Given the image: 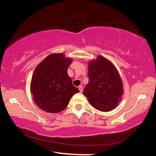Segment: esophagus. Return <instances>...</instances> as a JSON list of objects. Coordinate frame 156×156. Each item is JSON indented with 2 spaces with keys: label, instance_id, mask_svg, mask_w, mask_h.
Listing matches in <instances>:
<instances>
[{
  "label": "esophagus",
  "instance_id": "obj_1",
  "mask_svg": "<svg viewBox=\"0 0 156 156\" xmlns=\"http://www.w3.org/2000/svg\"><path fill=\"white\" fill-rule=\"evenodd\" d=\"M78 89H79V91H80V92H83V86L82 85H80L78 87Z\"/></svg>",
  "mask_w": 156,
  "mask_h": 156
}]
</instances>
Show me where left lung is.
Returning <instances> with one entry per match:
<instances>
[{"mask_svg":"<svg viewBox=\"0 0 156 156\" xmlns=\"http://www.w3.org/2000/svg\"><path fill=\"white\" fill-rule=\"evenodd\" d=\"M89 83L83 94L95 109L109 112L117 106L123 94L119 73L112 62L100 56L89 65Z\"/></svg>","mask_w":156,"mask_h":156,"instance_id":"1","label":"left lung"}]
</instances>
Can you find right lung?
<instances>
[{"instance_id":"right-lung-1","label":"right lung","mask_w":156,"mask_h":156,"mask_svg":"<svg viewBox=\"0 0 156 156\" xmlns=\"http://www.w3.org/2000/svg\"><path fill=\"white\" fill-rule=\"evenodd\" d=\"M72 60L63 54L49 55L37 66L31 82V93L37 106L49 113L64 110L79 91L72 84L67 69Z\"/></svg>"}]
</instances>
